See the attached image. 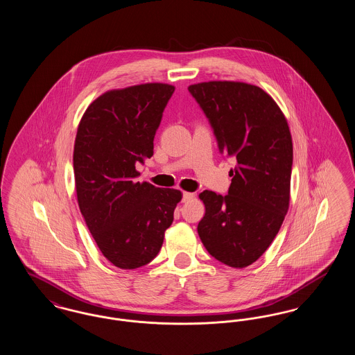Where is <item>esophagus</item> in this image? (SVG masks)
Returning a JSON list of instances; mask_svg holds the SVG:
<instances>
[{
	"label": "esophagus",
	"instance_id": "1",
	"mask_svg": "<svg viewBox=\"0 0 355 355\" xmlns=\"http://www.w3.org/2000/svg\"><path fill=\"white\" fill-rule=\"evenodd\" d=\"M194 197H196V194H194V193L185 191V193H184V196H182V201H184V202H189V201H191Z\"/></svg>",
	"mask_w": 355,
	"mask_h": 355
}]
</instances>
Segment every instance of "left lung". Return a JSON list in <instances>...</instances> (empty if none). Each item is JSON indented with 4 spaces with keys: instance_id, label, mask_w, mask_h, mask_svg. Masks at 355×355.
<instances>
[{
    "instance_id": "1",
    "label": "left lung",
    "mask_w": 355,
    "mask_h": 355,
    "mask_svg": "<svg viewBox=\"0 0 355 355\" xmlns=\"http://www.w3.org/2000/svg\"><path fill=\"white\" fill-rule=\"evenodd\" d=\"M214 130L220 153L236 159L226 196L205 190L198 236L222 263L242 269L268 250L290 203L293 141L282 110L255 85H190Z\"/></svg>"
}]
</instances>
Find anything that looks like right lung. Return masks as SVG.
I'll list each match as a JSON object with an SVG mask.
<instances>
[{"mask_svg": "<svg viewBox=\"0 0 355 355\" xmlns=\"http://www.w3.org/2000/svg\"><path fill=\"white\" fill-rule=\"evenodd\" d=\"M173 93V85L159 83L109 90L87 106L77 129L78 206L103 257L119 269H137L155 258L182 200L180 190L135 181V165L152 157Z\"/></svg>", "mask_w": 355, "mask_h": 355, "instance_id": "right-lung-1", "label": "right lung"}]
</instances>
